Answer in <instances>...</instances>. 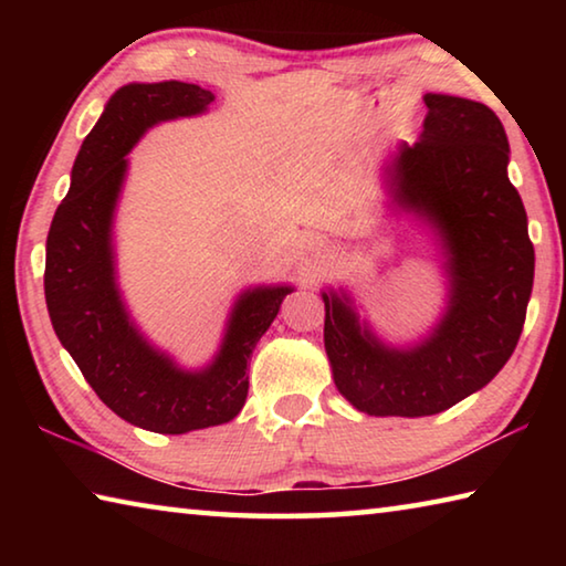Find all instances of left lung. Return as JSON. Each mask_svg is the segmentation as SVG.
<instances>
[{"label": "left lung", "instance_id": "left-lung-1", "mask_svg": "<svg viewBox=\"0 0 566 566\" xmlns=\"http://www.w3.org/2000/svg\"><path fill=\"white\" fill-rule=\"evenodd\" d=\"M424 132L387 167L395 199L442 237L452 280L444 319L411 349L361 327L347 294L324 292V349L334 385L375 417L439 415L500 375L520 342L534 284V247L510 142L482 102L427 94Z\"/></svg>", "mask_w": 566, "mask_h": 566}]
</instances>
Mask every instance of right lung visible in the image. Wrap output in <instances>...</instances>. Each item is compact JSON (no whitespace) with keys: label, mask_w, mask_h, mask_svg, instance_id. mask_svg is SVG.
<instances>
[{"label":"right lung","mask_w":566,"mask_h":566,"mask_svg":"<svg viewBox=\"0 0 566 566\" xmlns=\"http://www.w3.org/2000/svg\"><path fill=\"white\" fill-rule=\"evenodd\" d=\"M214 94L187 82L127 84L84 137L72 187L46 237L44 296L62 347L114 415L159 434H185L234 419L244 407L247 361L290 286L239 296L224 344L205 371H185L149 347L114 284L112 214L127 151L151 124L205 112Z\"/></svg>","instance_id":"1"}]
</instances>
